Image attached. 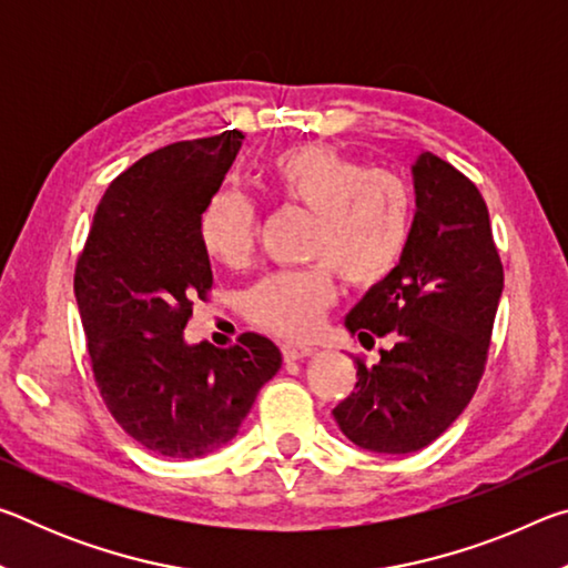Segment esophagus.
<instances>
[{"label": "esophagus", "instance_id": "1", "mask_svg": "<svg viewBox=\"0 0 568 568\" xmlns=\"http://www.w3.org/2000/svg\"><path fill=\"white\" fill-rule=\"evenodd\" d=\"M281 351L285 361H303L307 355H313L311 345H303V343H283Z\"/></svg>", "mask_w": 568, "mask_h": 568}]
</instances>
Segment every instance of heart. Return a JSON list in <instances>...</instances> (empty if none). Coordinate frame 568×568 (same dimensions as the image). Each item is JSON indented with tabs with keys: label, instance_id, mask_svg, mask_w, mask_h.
Instances as JSON below:
<instances>
[{
	"label": "heart",
	"instance_id": "b5f03b06",
	"mask_svg": "<svg viewBox=\"0 0 568 568\" xmlns=\"http://www.w3.org/2000/svg\"><path fill=\"white\" fill-rule=\"evenodd\" d=\"M265 180L281 203L313 213L305 255L315 263L263 275L243 295V311L267 333L305 338L335 303V273L368 291L396 271L413 235L416 195L400 172L368 168L325 142L281 150ZM255 230L253 200L223 187L200 213L197 237L210 261L240 267L253 255Z\"/></svg>",
	"mask_w": 568,
	"mask_h": 568
}]
</instances>
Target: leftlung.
Wrapping results in <instances>:
<instances>
[{"label":"left lung","instance_id":"1","mask_svg":"<svg viewBox=\"0 0 568 568\" xmlns=\"http://www.w3.org/2000/svg\"><path fill=\"white\" fill-rule=\"evenodd\" d=\"M416 217L406 255L353 307L345 328L363 345L390 338L378 365L358 363V383L333 416L355 446L413 454L444 434L474 398L486 371L504 265L478 187L450 162L420 152Z\"/></svg>","mask_w":568,"mask_h":568}]
</instances>
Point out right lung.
Wrapping results in <instances>:
<instances>
[{
    "label": "right lung",
    "mask_w": 568,
    "mask_h": 568,
    "mask_svg": "<svg viewBox=\"0 0 568 568\" xmlns=\"http://www.w3.org/2000/svg\"><path fill=\"white\" fill-rule=\"evenodd\" d=\"M243 140L227 130L134 162L104 190L74 265L94 386L124 434L168 458L227 444L281 368L257 333L227 348L182 341L192 305L213 291L200 213Z\"/></svg>",
    "instance_id": "obj_1"
}]
</instances>
